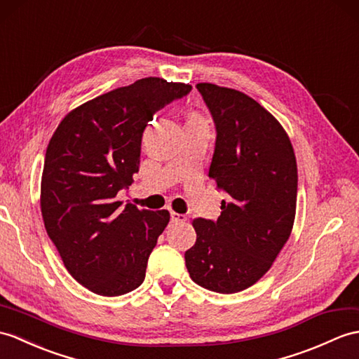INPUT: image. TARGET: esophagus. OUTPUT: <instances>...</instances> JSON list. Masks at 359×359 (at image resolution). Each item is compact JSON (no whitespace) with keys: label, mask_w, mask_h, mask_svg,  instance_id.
<instances>
[{"label":"esophagus","mask_w":359,"mask_h":359,"mask_svg":"<svg viewBox=\"0 0 359 359\" xmlns=\"http://www.w3.org/2000/svg\"><path fill=\"white\" fill-rule=\"evenodd\" d=\"M171 222H174V223H185L187 222V215L171 211Z\"/></svg>","instance_id":"esophagus-1"}]
</instances>
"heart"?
Masks as SVG:
<instances>
[{"label": "heart", "instance_id": "heart-1", "mask_svg": "<svg viewBox=\"0 0 359 359\" xmlns=\"http://www.w3.org/2000/svg\"><path fill=\"white\" fill-rule=\"evenodd\" d=\"M194 119H197V118H194Z\"/></svg>", "mask_w": 359, "mask_h": 359}]
</instances>
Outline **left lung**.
I'll use <instances>...</instances> for the list:
<instances>
[{
    "label": "left lung",
    "instance_id": "1",
    "mask_svg": "<svg viewBox=\"0 0 359 359\" xmlns=\"http://www.w3.org/2000/svg\"><path fill=\"white\" fill-rule=\"evenodd\" d=\"M196 87L217 130L210 177L228 198L217 222L193 220L197 240L185 263L198 286L236 294L271 269L292 232L295 153L281 123L252 97L208 82Z\"/></svg>",
    "mask_w": 359,
    "mask_h": 359
}]
</instances>
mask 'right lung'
Masks as SVG:
<instances>
[{"mask_svg":"<svg viewBox=\"0 0 359 359\" xmlns=\"http://www.w3.org/2000/svg\"><path fill=\"white\" fill-rule=\"evenodd\" d=\"M191 86L144 78L74 108L48 142L41 212L65 269L104 297L131 292L170 212L139 210L116 198L139 171L140 142L156 111Z\"/></svg>","mask_w":359,"mask_h":359,"instance_id":"1","label":"right lung"}]
</instances>
